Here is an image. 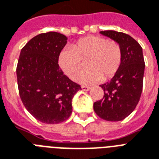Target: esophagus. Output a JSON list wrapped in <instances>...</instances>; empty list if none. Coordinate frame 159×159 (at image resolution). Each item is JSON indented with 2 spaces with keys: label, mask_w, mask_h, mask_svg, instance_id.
<instances>
[{
  "label": "esophagus",
  "mask_w": 159,
  "mask_h": 159,
  "mask_svg": "<svg viewBox=\"0 0 159 159\" xmlns=\"http://www.w3.org/2000/svg\"><path fill=\"white\" fill-rule=\"evenodd\" d=\"M81 89H82V90H84V91H89V90L90 89V87L85 85H82L81 86Z\"/></svg>",
  "instance_id": "obj_1"
}]
</instances>
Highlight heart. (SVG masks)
<instances>
[{"mask_svg": "<svg viewBox=\"0 0 159 159\" xmlns=\"http://www.w3.org/2000/svg\"><path fill=\"white\" fill-rule=\"evenodd\" d=\"M122 48L117 42L102 36L82 38L60 53L59 66L70 79L76 80L84 70H88L80 80L84 84L108 80L120 70L122 64Z\"/></svg>", "mask_w": 159, "mask_h": 159, "instance_id": "b5f03b06", "label": "heart"}]
</instances>
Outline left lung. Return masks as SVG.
I'll use <instances>...</instances> for the list:
<instances>
[{"instance_id":"1","label":"left lung","mask_w":159,"mask_h":159,"mask_svg":"<svg viewBox=\"0 0 159 159\" xmlns=\"http://www.w3.org/2000/svg\"><path fill=\"white\" fill-rule=\"evenodd\" d=\"M117 42L122 48L120 70L109 82L101 84L102 99L93 103L95 113L107 121L125 119L139 102L143 89L144 60L141 46L130 35L114 30L100 32Z\"/></svg>"}]
</instances>
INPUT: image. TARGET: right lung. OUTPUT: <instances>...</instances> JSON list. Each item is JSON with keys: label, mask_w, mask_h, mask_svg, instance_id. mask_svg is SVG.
Wrapping results in <instances>:
<instances>
[{"label": "right lung", "mask_w": 159, "mask_h": 159, "mask_svg": "<svg viewBox=\"0 0 159 159\" xmlns=\"http://www.w3.org/2000/svg\"><path fill=\"white\" fill-rule=\"evenodd\" d=\"M67 38L48 32L30 39L21 49L16 67L20 97L37 120L58 124L70 117L72 98L81 89L64 75L58 64Z\"/></svg>", "instance_id": "1"}]
</instances>
